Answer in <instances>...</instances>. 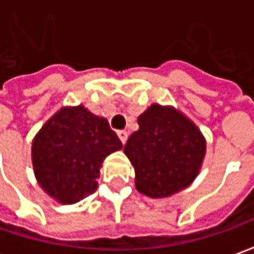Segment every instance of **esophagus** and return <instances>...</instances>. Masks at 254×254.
Segmentation results:
<instances>
[{
    "label": "esophagus",
    "mask_w": 254,
    "mask_h": 254,
    "mask_svg": "<svg viewBox=\"0 0 254 254\" xmlns=\"http://www.w3.org/2000/svg\"><path fill=\"white\" fill-rule=\"evenodd\" d=\"M118 136L119 139H121V142L125 144L127 140V130H118Z\"/></svg>",
    "instance_id": "34e87169"
}]
</instances>
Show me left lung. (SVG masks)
<instances>
[{"label": "left lung", "instance_id": "obj_1", "mask_svg": "<svg viewBox=\"0 0 254 254\" xmlns=\"http://www.w3.org/2000/svg\"><path fill=\"white\" fill-rule=\"evenodd\" d=\"M124 152L136 173V188L152 198L176 194L197 177L205 142L197 127L170 107L152 105L139 118Z\"/></svg>", "mask_w": 254, "mask_h": 254}]
</instances>
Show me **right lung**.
Instances as JSON below:
<instances>
[{
    "label": "right lung",
    "mask_w": 254,
    "mask_h": 254,
    "mask_svg": "<svg viewBox=\"0 0 254 254\" xmlns=\"http://www.w3.org/2000/svg\"><path fill=\"white\" fill-rule=\"evenodd\" d=\"M121 147L122 142L107 119L81 105L63 108L33 140V170L50 197L74 204L97 190L104 159Z\"/></svg>",
    "instance_id": "add662e5"
}]
</instances>
